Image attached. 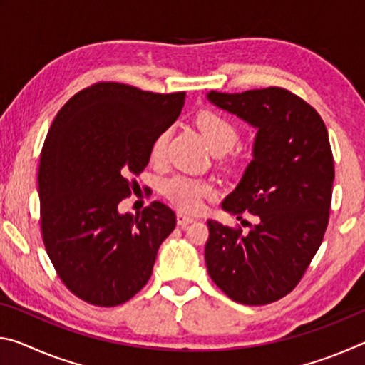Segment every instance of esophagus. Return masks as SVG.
<instances>
[{
	"instance_id": "34e87169",
	"label": "esophagus",
	"mask_w": 365,
	"mask_h": 365,
	"mask_svg": "<svg viewBox=\"0 0 365 365\" xmlns=\"http://www.w3.org/2000/svg\"><path fill=\"white\" fill-rule=\"evenodd\" d=\"M191 222H195V219L191 217V215H185L182 212L177 214V224L180 227H187L188 224H191Z\"/></svg>"
}]
</instances>
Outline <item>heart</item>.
<instances>
[{
  "label": "heart",
  "instance_id": "1",
  "mask_svg": "<svg viewBox=\"0 0 365 365\" xmlns=\"http://www.w3.org/2000/svg\"><path fill=\"white\" fill-rule=\"evenodd\" d=\"M197 127L205 135L212 151H228L237 143L238 132L230 120L215 113H202L197 117ZM169 132H160L151 145V159L160 160L165 154ZM164 193L174 205L185 212H196L202 206V200L212 193V187L205 180L177 175L164 185Z\"/></svg>",
  "mask_w": 365,
  "mask_h": 365
}]
</instances>
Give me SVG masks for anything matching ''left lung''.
<instances>
[{
    "instance_id": "obj_1",
    "label": "left lung",
    "mask_w": 365,
    "mask_h": 365,
    "mask_svg": "<svg viewBox=\"0 0 365 365\" xmlns=\"http://www.w3.org/2000/svg\"><path fill=\"white\" fill-rule=\"evenodd\" d=\"M206 98L256 128L251 163L222 209L257 224L245 233L207 220L209 277L240 304H269L298 285L322 243L335 178L329 132L316 109L277 86Z\"/></svg>"
}]
</instances>
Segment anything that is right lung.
Masks as SVG:
<instances>
[{
	"mask_svg": "<svg viewBox=\"0 0 365 365\" xmlns=\"http://www.w3.org/2000/svg\"><path fill=\"white\" fill-rule=\"evenodd\" d=\"M183 103L185 91L159 95L103 82L72 96L51 123L38 169L43 242L59 279L90 304L133 298L175 228V212L163 202L135 217L120 214L119 202Z\"/></svg>",
	"mask_w": 365,
	"mask_h": 365,
	"instance_id": "right-lung-1",
	"label": "right lung"
}]
</instances>
